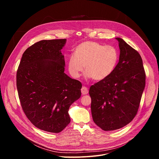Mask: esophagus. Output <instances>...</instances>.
Wrapping results in <instances>:
<instances>
[{
	"instance_id": "esophagus-1",
	"label": "esophagus",
	"mask_w": 159,
	"mask_h": 159,
	"mask_svg": "<svg viewBox=\"0 0 159 159\" xmlns=\"http://www.w3.org/2000/svg\"><path fill=\"white\" fill-rule=\"evenodd\" d=\"M81 93L83 95H85V94H87L88 93H89V90L87 89V87H85V86H83L81 89Z\"/></svg>"
}]
</instances>
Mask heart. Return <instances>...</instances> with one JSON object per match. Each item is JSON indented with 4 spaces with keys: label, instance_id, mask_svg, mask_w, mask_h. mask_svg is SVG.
I'll list each match as a JSON object with an SVG mask.
<instances>
[{
    "label": "heart",
    "instance_id": "1",
    "mask_svg": "<svg viewBox=\"0 0 159 159\" xmlns=\"http://www.w3.org/2000/svg\"><path fill=\"white\" fill-rule=\"evenodd\" d=\"M118 59V52L112 46H104L96 41H85L77 47L74 55L70 56L68 66L74 78L80 77L84 66L87 77L102 80L114 71Z\"/></svg>",
    "mask_w": 159,
    "mask_h": 159
}]
</instances>
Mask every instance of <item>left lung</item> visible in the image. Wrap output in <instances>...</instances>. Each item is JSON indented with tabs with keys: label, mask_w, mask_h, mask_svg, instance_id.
<instances>
[{
	"label": "left lung",
	"mask_w": 159,
	"mask_h": 159,
	"mask_svg": "<svg viewBox=\"0 0 159 159\" xmlns=\"http://www.w3.org/2000/svg\"><path fill=\"white\" fill-rule=\"evenodd\" d=\"M119 41V62L106 79L91 85L94 122L104 131L123 128L135 117L145 86V72L139 53L123 39Z\"/></svg>",
	"instance_id": "obj_1"
}]
</instances>
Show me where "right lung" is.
<instances>
[{"mask_svg": "<svg viewBox=\"0 0 159 159\" xmlns=\"http://www.w3.org/2000/svg\"><path fill=\"white\" fill-rule=\"evenodd\" d=\"M66 39L41 40L22 54L16 85L22 110L36 128L60 133L70 122L69 109L80 98L82 84L64 73L61 50Z\"/></svg>", "mask_w": 159, "mask_h": 159, "instance_id": "1", "label": "right lung"}]
</instances>
